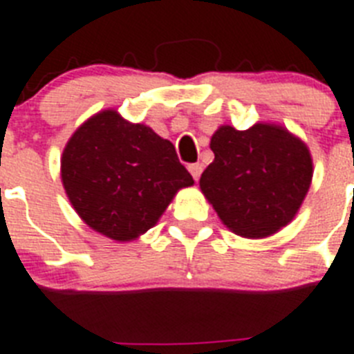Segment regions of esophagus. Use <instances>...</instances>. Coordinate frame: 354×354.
<instances>
[{"label": "esophagus", "mask_w": 354, "mask_h": 354, "mask_svg": "<svg viewBox=\"0 0 354 354\" xmlns=\"http://www.w3.org/2000/svg\"><path fill=\"white\" fill-rule=\"evenodd\" d=\"M189 171H191L192 178L198 182L201 176V172H203V165H201V163H191V165H189Z\"/></svg>", "instance_id": "obj_1"}]
</instances>
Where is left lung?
Segmentation results:
<instances>
[{
	"label": "left lung",
	"mask_w": 354,
	"mask_h": 354,
	"mask_svg": "<svg viewBox=\"0 0 354 354\" xmlns=\"http://www.w3.org/2000/svg\"><path fill=\"white\" fill-rule=\"evenodd\" d=\"M214 162L200 189L219 219L243 237H268L301 209L313 178L308 145L277 124L246 131L221 126L210 138Z\"/></svg>",
	"instance_id": "8db88e82"
}]
</instances>
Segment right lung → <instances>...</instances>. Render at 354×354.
I'll list each match as a JSON object with an SVG mask.
<instances>
[{
	"mask_svg": "<svg viewBox=\"0 0 354 354\" xmlns=\"http://www.w3.org/2000/svg\"><path fill=\"white\" fill-rule=\"evenodd\" d=\"M61 178L82 221L120 243L153 228L174 194L194 183L171 142L115 109L97 113L71 135Z\"/></svg>",
	"mask_w": 354,
	"mask_h": 354,
	"instance_id": "1",
	"label": "right lung"
}]
</instances>
